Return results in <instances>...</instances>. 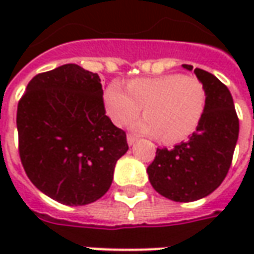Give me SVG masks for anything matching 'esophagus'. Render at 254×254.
<instances>
[{
    "instance_id": "esophagus-1",
    "label": "esophagus",
    "mask_w": 254,
    "mask_h": 254,
    "mask_svg": "<svg viewBox=\"0 0 254 254\" xmlns=\"http://www.w3.org/2000/svg\"><path fill=\"white\" fill-rule=\"evenodd\" d=\"M127 142H128V145H134L137 142V138L134 135H131V134H128L127 135Z\"/></svg>"
}]
</instances>
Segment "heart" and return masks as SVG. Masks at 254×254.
Listing matches in <instances>:
<instances>
[{
  "mask_svg": "<svg viewBox=\"0 0 254 254\" xmlns=\"http://www.w3.org/2000/svg\"><path fill=\"white\" fill-rule=\"evenodd\" d=\"M142 106L145 116L132 123V130L172 144L198 128L206 93L196 77L178 73L132 79L127 89L116 80L104 90V107L116 126L128 124Z\"/></svg>",
  "mask_w": 254,
  "mask_h": 254,
  "instance_id": "heart-1",
  "label": "heart"
}]
</instances>
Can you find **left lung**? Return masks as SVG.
<instances>
[{"mask_svg": "<svg viewBox=\"0 0 254 254\" xmlns=\"http://www.w3.org/2000/svg\"><path fill=\"white\" fill-rule=\"evenodd\" d=\"M192 70L190 64H182ZM206 93L205 113L196 131L174 148H158L147 168L152 188L175 202L208 196L225 180L239 137V119L229 89L213 74L195 69Z\"/></svg>", "mask_w": 254, "mask_h": 254, "instance_id": "8db88e82", "label": "left lung"}]
</instances>
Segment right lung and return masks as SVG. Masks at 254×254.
<instances>
[{
  "instance_id": "1",
  "label": "right lung",
  "mask_w": 254,
  "mask_h": 254,
  "mask_svg": "<svg viewBox=\"0 0 254 254\" xmlns=\"http://www.w3.org/2000/svg\"><path fill=\"white\" fill-rule=\"evenodd\" d=\"M19 157L28 178L64 205L92 203L109 190L128 144L106 116L97 73L67 64L39 73L18 103Z\"/></svg>"
}]
</instances>
